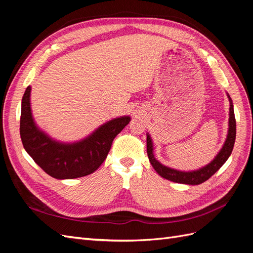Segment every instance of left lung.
Masks as SVG:
<instances>
[{
    "instance_id": "8db88e82",
    "label": "left lung",
    "mask_w": 253,
    "mask_h": 253,
    "mask_svg": "<svg viewBox=\"0 0 253 253\" xmlns=\"http://www.w3.org/2000/svg\"><path fill=\"white\" fill-rule=\"evenodd\" d=\"M227 96L229 99V102H230V108H229V128L226 141L223 147H221L220 151L217 153V155L214 157L213 160H211V163L203 168H200V169L193 171H179L160 164L154 156L153 141L150 134L147 133L148 157L152 167L154 168L155 171L162 176V177L174 182L186 183V185H200V183H203L207 179H209L211 176L214 173H216L219 170V168L227 162V159L232 153L236 136V124L234 117L233 103L229 94H227Z\"/></svg>"
}]
</instances>
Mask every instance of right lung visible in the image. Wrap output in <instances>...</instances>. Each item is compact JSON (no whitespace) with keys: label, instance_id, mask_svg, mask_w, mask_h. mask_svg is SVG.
I'll return each mask as SVG.
<instances>
[{"label":"right lung","instance_id":"obj_1","mask_svg":"<svg viewBox=\"0 0 253 253\" xmlns=\"http://www.w3.org/2000/svg\"><path fill=\"white\" fill-rule=\"evenodd\" d=\"M30 91L32 87L28 86L22 98V143L34 162L53 178L73 179L95 172L108 156L115 137L131 121L129 116L117 117L79 141H58L36 125L30 108Z\"/></svg>","mask_w":253,"mask_h":253}]
</instances>
